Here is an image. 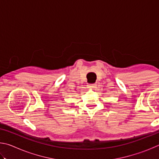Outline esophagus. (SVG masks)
Wrapping results in <instances>:
<instances>
[{
    "mask_svg": "<svg viewBox=\"0 0 159 159\" xmlns=\"http://www.w3.org/2000/svg\"><path fill=\"white\" fill-rule=\"evenodd\" d=\"M96 84L95 83H93V84H88V87L89 88H96Z\"/></svg>",
    "mask_w": 159,
    "mask_h": 159,
    "instance_id": "1",
    "label": "esophagus"
}]
</instances>
